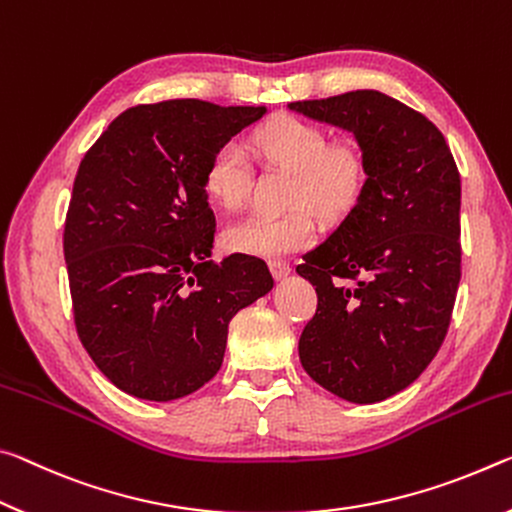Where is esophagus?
Listing matches in <instances>:
<instances>
[{"mask_svg": "<svg viewBox=\"0 0 512 512\" xmlns=\"http://www.w3.org/2000/svg\"><path fill=\"white\" fill-rule=\"evenodd\" d=\"M267 265H270V272L276 281L286 279V276L290 274V265L286 261H270Z\"/></svg>", "mask_w": 512, "mask_h": 512, "instance_id": "esophagus-1", "label": "esophagus"}]
</instances>
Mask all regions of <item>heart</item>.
<instances>
[{
  "mask_svg": "<svg viewBox=\"0 0 512 512\" xmlns=\"http://www.w3.org/2000/svg\"><path fill=\"white\" fill-rule=\"evenodd\" d=\"M249 145L267 165L290 172V211L254 213L226 224L222 242L238 254L276 258L311 245L313 211L333 220L356 204L367 183V158L356 142H329V133L297 115H276L251 133ZM254 172L240 142H222L208 158L204 188L217 206L240 208L251 195Z\"/></svg>",
  "mask_w": 512,
  "mask_h": 512,
  "instance_id": "1",
  "label": "heart"
}]
</instances>
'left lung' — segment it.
I'll return each instance as SVG.
<instances>
[{"label":"left lung","instance_id":"obj_1","mask_svg":"<svg viewBox=\"0 0 512 512\" xmlns=\"http://www.w3.org/2000/svg\"><path fill=\"white\" fill-rule=\"evenodd\" d=\"M288 108L351 131L367 183L297 272L317 311L299 338L304 370L333 395L374 404L408 388L445 342L460 283V174L440 129L376 90Z\"/></svg>","mask_w":512,"mask_h":512}]
</instances>
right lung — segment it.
I'll return each mask as SVG.
<instances>
[{
  "label": "right lung",
  "mask_w": 512,
  "mask_h": 512,
  "mask_svg": "<svg viewBox=\"0 0 512 512\" xmlns=\"http://www.w3.org/2000/svg\"><path fill=\"white\" fill-rule=\"evenodd\" d=\"M265 106L167 99L127 108L79 165L63 251L81 345L117 388L186 397L222 367L229 322L274 286L265 261H211L208 158Z\"/></svg>",
  "instance_id": "1"
}]
</instances>
